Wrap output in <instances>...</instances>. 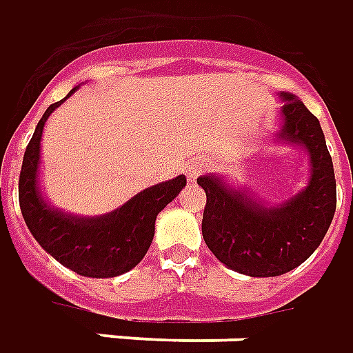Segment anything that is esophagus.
Masks as SVG:
<instances>
[{
	"label": "esophagus",
	"instance_id": "34e87169",
	"mask_svg": "<svg viewBox=\"0 0 353 353\" xmlns=\"http://www.w3.org/2000/svg\"><path fill=\"white\" fill-rule=\"evenodd\" d=\"M182 171H184V174H186V179H188V182H194L201 174V171H203V163L201 161H197V159H192V161H188V163L182 167Z\"/></svg>",
	"mask_w": 353,
	"mask_h": 353
}]
</instances>
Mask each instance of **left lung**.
Returning <instances> with one entry per match:
<instances>
[{"mask_svg": "<svg viewBox=\"0 0 353 353\" xmlns=\"http://www.w3.org/2000/svg\"><path fill=\"white\" fill-rule=\"evenodd\" d=\"M281 125L274 142L301 146L308 156V182L281 203L261 201L221 174H203L207 194L203 239L219 261L251 277H276L310 259L323 241L336 209L334 169L321 125L299 97L279 92Z\"/></svg>", "mask_w": 353, "mask_h": 353, "instance_id": "1", "label": "left lung"}]
</instances>
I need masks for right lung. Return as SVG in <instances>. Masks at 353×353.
<instances>
[{
	"instance_id": "obj_1",
	"label": "right lung",
	"mask_w": 353,
	"mask_h": 353,
	"mask_svg": "<svg viewBox=\"0 0 353 353\" xmlns=\"http://www.w3.org/2000/svg\"><path fill=\"white\" fill-rule=\"evenodd\" d=\"M79 89L66 94L70 99ZM45 110L24 152L19 181V201L26 226L54 261L85 277H116L144 259L156 232V219L186 186V176L159 182L101 216H79L54 209L39 186L41 134L47 119L62 102Z\"/></svg>"
}]
</instances>
